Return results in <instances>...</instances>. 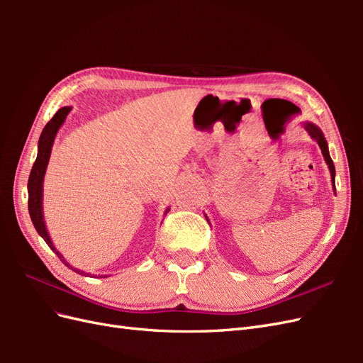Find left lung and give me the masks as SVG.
Here are the masks:
<instances>
[{
  "label": "left lung",
  "instance_id": "8db88e82",
  "mask_svg": "<svg viewBox=\"0 0 363 363\" xmlns=\"http://www.w3.org/2000/svg\"><path fill=\"white\" fill-rule=\"evenodd\" d=\"M303 125H304V128H306L307 133H309V136H311L312 139H315V140L318 142V145H320L321 152H323V156H324V160H325V163L328 164V171H330V175H332L333 191H336V188H335V174H336V171H335V164H333V160H332V157H330V152H328L327 140H325V138H324V135H323L321 128H320V127H316V125H315V124H312V123H304Z\"/></svg>",
  "mask_w": 363,
  "mask_h": 363
}]
</instances>
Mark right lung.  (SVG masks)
<instances>
[{"label": "right lung", "mask_w": 363, "mask_h": 363, "mask_svg": "<svg viewBox=\"0 0 363 363\" xmlns=\"http://www.w3.org/2000/svg\"><path fill=\"white\" fill-rule=\"evenodd\" d=\"M71 108L72 107H69V106L59 108L56 115H54L50 123L45 125V128L42 130L39 142H38V157H36L35 164H33L30 177H28V213H30L33 225H35V228H36V232L39 233L40 238H43V240H45L47 245L54 252H56V255L59 256V259L65 263V265L83 276V274H86V272L74 268L71 263H68V260L63 257L62 252L57 251V248L54 247L52 240L48 235L45 219H43V207H42V203H43V179H45V172H47V167H48V162H50L54 139H56L57 131L63 125L65 119H67L68 113L71 112ZM168 211H169V207L167 208V211H164V215H167ZM100 277H107V276H100Z\"/></svg>", "instance_id": "1"}]
</instances>
